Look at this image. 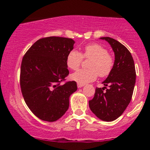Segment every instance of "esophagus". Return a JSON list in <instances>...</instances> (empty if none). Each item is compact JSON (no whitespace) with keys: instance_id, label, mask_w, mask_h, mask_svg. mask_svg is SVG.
<instances>
[{"instance_id":"1","label":"esophagus","mask_w":150,"mask_h":150,"mask_svg":"<svg viewBox=\"0 0 150 150\" xmlns=\"http://www.w3.org/2000/svg\"><path fill=\"white\" fill-rule=\"evenodd\" d=\"M85 85V84H82V83H77V87H79V88H80V87H83V86Z\"/></svg>"}]
</instances>
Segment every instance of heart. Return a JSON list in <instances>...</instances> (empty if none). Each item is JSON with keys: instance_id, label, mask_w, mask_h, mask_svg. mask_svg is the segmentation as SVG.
<instances>
[{"instance_id": "heart-1", "label": "heart", "mask_w": 150, "mask_h": 150, "mask_svg": "<svg viewBox=\"0 0 150 150\" xmlns=\"http://www.w3.org/2000/svg\"><path fill=\"white\" fill-rule=\"evenodd\" d=\"M83 58L91 59L89 69H81L71 75V78L79 83L85 84L97 79L98 75L105 77L110 75L114 65V58L108 53L107 49L100 44L94 43L86 45L80 53L75 50L68 53L66 58L67 65L71 70L78 69Z\"/></svg>"}]
</instances>
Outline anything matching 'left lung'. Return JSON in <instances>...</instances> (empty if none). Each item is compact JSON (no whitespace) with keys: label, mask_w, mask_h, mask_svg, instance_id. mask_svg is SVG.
<instances>
[{"label":"left lung","mask_w":150,"mask_h":150,"mask_svg":"<svg viewBox=\"0 0 150 150\" xmlns=\"http://www.w3.org/2000/svg\"><path fill=\"white\" fill-rule=\"evenodd\" d=\"M101 39L108 42L112 47L115 53L114 65L111 73L102 82L105 87L96 88L94 98L89 101V106L99 119L112 121L121 116L130 104L136 72L131 53L124 45L111 37ZM107 86L110 87L108 89L106 88Z\"/></svg>","instance_id":"8db88e82"}]
</instances>
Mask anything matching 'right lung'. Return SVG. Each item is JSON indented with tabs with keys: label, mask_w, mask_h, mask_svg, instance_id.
<instances>
[{
	"label": "right lung",
	"mask_w": 150,
	"mask_h": 150,
	"mask_svg": "<svg viewBox=\"0 0 150 150\" xmlns=\"http://www.w3.org/2000/svg\"><path fill=\"white\" fill-rule=\"evenodd\" d=\"M74 44L70 38L44 37L23 56L20 76L22 94L31 111L41 120L59 119L68 109L70 96L77 90L75 81L62 83L69 74L66 58Z\"/></svg>",
	"instance_id": "right-lung-1"
}]
</instances>
